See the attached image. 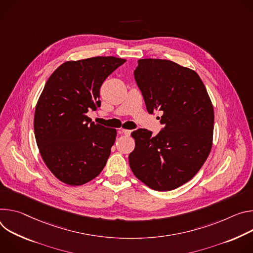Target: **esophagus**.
<instances>
[{"label": "esophagus", "mask_w": 253, "mask_h": 253, "mask_svg": "<svg viewBox=\"0 0 253 253\" xmlns=\"http://www.w3.org/2000/svg\"><path fill=\"white\" fill-rule=\"evenodd\" d=\"M120 133H124L126 135H129L130 134V130L129 129H125V128H120Z\"/></svg>", "instance_id": "obj_1"}]
</instances>
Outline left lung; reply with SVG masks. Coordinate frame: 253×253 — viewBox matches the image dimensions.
<instances>
[{"instance_id":"obj_1","label":"left lung","mask_w":253,"mask_h":253,"mask_svg":"<svg viewBox=\"0 0 253 253\" xmlns=\"http://www.w3.org/2000/svg\"><path fill=\"white\" fill-rule=\"evenodd\" d=\"M134 79L147 110H161L163 129L155 136L131 132L128 156L133 175L156 191H171L190 181L212 149L214 109L200 76L170 60L139 59Z\"/></svg>"}]
</instances>
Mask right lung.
I'll return each mask as SVG.
<instances>
[{
    "instance_id": "right-lung-1",
    "label": "right lung",
    "mask_w": 253,
    "mask_h": 253,
    "mask_svg": "<svg viewBox=\"0 0 253 253\" xmlns=\"http://www.w3.org/2000/svg\"><path fill=\"white\" fill-rule=\"evenodd\" d=\"M125 62L112 56L66 61L45 84L35 109V138L45 165L64 184H85L106 164L117 129L91 123L86 114L100 106L101 84Z\"/></svg>"
}]
</instances>
